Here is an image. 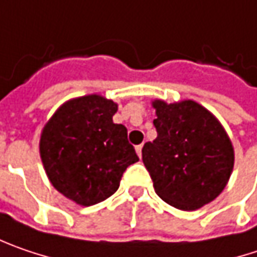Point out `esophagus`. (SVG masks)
Returning <instances> with one entry per match:
<instances>
[{
  "mask_svg": "<svg viewBox=\"0 0 257 257\" xmlns=\"http://www.w3.org/2000/svg\"><path fill=\"white\" fill-rule=\"evenodd\" d=\"M143 144H140V145H137V148H135V150H137V154H138V157H140V159H141V156H143Z\"/></svg>",
  "mask_w": 257,
  "mask_h": 257,
  "instance_id": "1",
  "label": "esophagus"
}]
</instances>
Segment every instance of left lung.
<instances>
[{
	"instance_id": "1",
	"label": "left lung",
	"mask_w": 257,
	"mask_h": 257,
	"mask_svg": "<svg viewBox=\"0 0 257 257\" xmlns=\"http://www.w3.org/2000/svg\"><path fill=\"white\" fill-rule=\"evenodd\" d=\"M157 138L145 143L143 161L160 198L195 211L224 190L234 167V148L218 119L193 100H154Z\"/></svg>"
}]
</instances>
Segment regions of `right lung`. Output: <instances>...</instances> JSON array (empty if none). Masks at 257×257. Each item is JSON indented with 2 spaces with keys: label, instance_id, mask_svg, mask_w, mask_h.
Wrapping results in <instances>:
<instances>
[{
  "label": "right lung",
  "instance_id": "1",
  "mask_svg": "<svg viewBox=\"0 0 257 257\" xmlns=\"http://www.w3.org/2000/svg\"><path fill=\"white\" fill-rule=\"evenodd\" d=\"M117 104L98 94L72 98L48 120L40 159L53 188L90 206L112 196L126 167L138 161L128 131L113 123Z\"/></svg>",
  "mask_w": 257,
  "mask_h": 257
}]
</instances>
